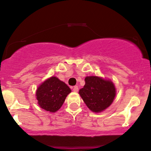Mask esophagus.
<instances>
[{"instance_id":"esophagus-1","label":"esophagus","mask_w":151,"mask_h":151,"mask_svg":"<svg viewBox=\"0 0 151 151\" xmlns=\"http://www.w3.org/2000/svg\"><path fill=\"white\" fill-rule=\"evenodd\" d=\"M73 91H75V92H77L79 91V87L77 86H74L73 87Z\"/></svg>"}]
</instances>
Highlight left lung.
<instances>
[{
  "mask_svg": "<svg viewBox=\"0 0 151 151\" xmlns=\"http://www.w3.org/2000/svg\"><path fill=\"white\" fill-rule=\"evenodd\" d=\"M84 80L85 85L79 93L88 108L96 113L108 108L116 96L114 83L96 76L86 77Z\"/></svg>",
  "mask_w": 151,
  "mask_h": 151,
  "instance_id": "obj_1",
  "label": "left lung"
}]
</instances>
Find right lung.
Listing matches in <instances>:
<instances>
[{"label": "right lung", "mask_w": 151, "mask_h": 151, "mask_svg": "<svg viewBox=\"0 0 151 151\" xmlns=\"http://www.w3.org/2000/svg\"><path fill=\"white\" fill-rule=\"evenodd\" d=\"M70 88L56 77H52L42 83L36 91L37 103L42 109L56 112L61 108Z\"/></svg>", "instance_id": "1"}]
</instances>
